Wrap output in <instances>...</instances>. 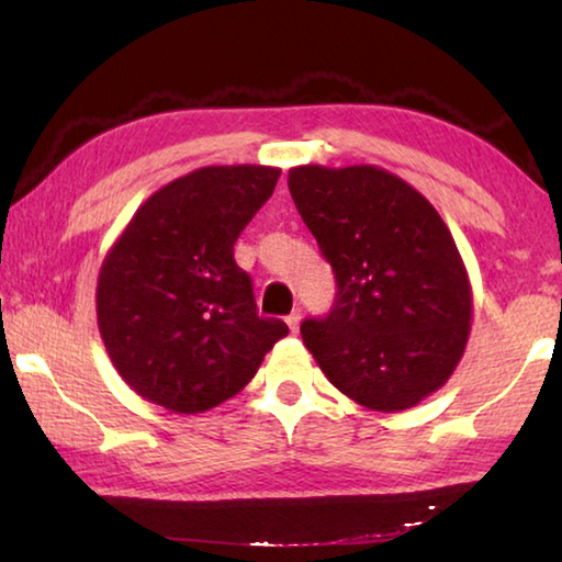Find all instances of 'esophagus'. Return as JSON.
I'll return each instance as SVG.
<instances>
[{"label":"esophagus","mask_w":562,"mask_h":562,"mask_svg":"<svg viewBox=\"0 0 562 562\" xmlns=\"http://www.w3.org/2000/svg\"><path fill=\"white\" fill-rule=\"evenodd\" d=\"M300 319H302V312H300V310H294L292 315L288 317V327H290L292 335H297V329H300Z\"/></svg>","instance_id":"esophagus-1"}]
</instances>
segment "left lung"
<instances>
[{
    "instance_id": "1",
    "label": "left lung",
    "mask_w": 562,
    "mask_h": 562,
    "mask_svg": "<svg viewBox=\"0 0 562 562\" xmlns=\"http://www.w3.org/2000/svg\"><path fill=\"white\" fill-rule=\"evenodd\" d=\"M292 201L337 278L327 317L304 319V347L341 394L404 412L441 389L469 341L473 292L436 207L376 166H297Z\"/></svg>"
}]
</instances>
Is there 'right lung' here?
<instances>
[{"label": "right lung", "mask_w": 562, "mask_h": 562, "mask_svg": "<svg viewBox=\"0 0 562 562\" xmlns=\"http://www.w3.org/2000/svg\"><path fill=\"white\" fill-rule=\"evenodd\" d=\"M272 166H207L158 188L106 252L97 317L133 392L201 414L250 382L282 319L258 315L233 245L278 186Z\"/></svg>", "instance_id": "right-lung-1"}]
</instances>
